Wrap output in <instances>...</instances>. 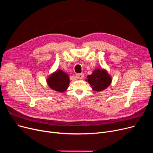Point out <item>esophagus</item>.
I'll return each mask as SVG.
<instances>
[{"mask_svg": "<svg viewBox=\"0 0 153 153\" xmlns=\"http://www.w3.org/2000/svg\"><path fill=\"white\" fill-rule=\"evenodd\" d=\"M76 77L78 79H82L84 77V74L83 73H80L76 75Z\"/></svg>", "mask_w": 153, "mask_h": 153, "instance_id": "34e87169", "label": "esophagus"}]
</instances>
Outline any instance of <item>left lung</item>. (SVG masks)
I'll return each mask as SVG.
<instances>
[{
	"label": "left lung",
	"instance_id": "8db88e82",
	"mask_svg": "<svg viewBox=\"0 0 153 153\" xmlns=\"http://www.w3.org/2000/svg\"><path fill=\"white\" fill-rule=\"evenodd\" d=\"M86 81L89 83L94 91H102L106 89L111 83L112 79L104 69H96L91 75L87 76Z\"/></svg>",
	"mask_w": 153,
	"mask_h": 153
}]
</instances>
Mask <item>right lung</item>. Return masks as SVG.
<instances>
[{
  "instance_id": "obj_1",
  "label": "right lung",
  "mask_w": 153,
  "mask_h": 153,
  "mask_svg": "<svg viewBox=\"0 0 153 153\" xmlns=\"http://www.w3.org/2000/svg\"><path fill=\"white\" fill-rule=\"evenodd\" d=\"M48 85L53 91L64 92L69 87L70 83L69 77L65 72L57 69L46 79Z\"/></svg>"
}]
</instances>
